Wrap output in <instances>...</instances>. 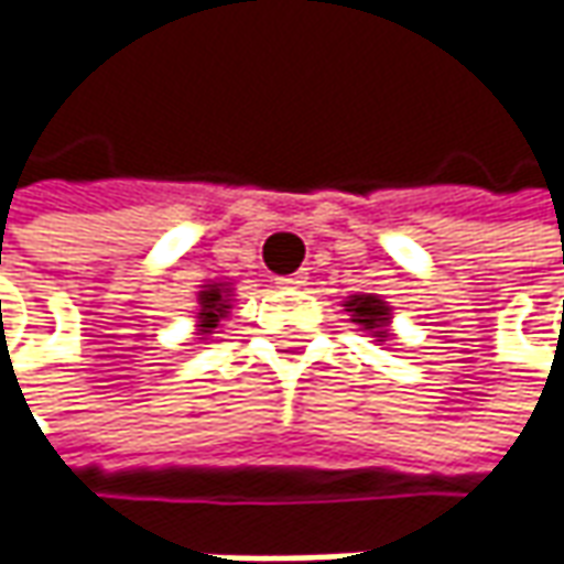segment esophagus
<instances>
[{
	"instance_id": "34e87169",
	"label": "esophagus",
	"mask_w": 564,
	"mask_h": 564,
	"mask_svg": "<svg viewBox=\"0 0 564 564\" xmlns=\"http://www.w3.org/2000/svg\"><path fill=\"white\" fill-rule=\"evenodd\" d=\"M307 279H311V275H307L304 270L289 272V275H275V285H279V289H304V285H307Z\"/></svg>"
}]
</instances>
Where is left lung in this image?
Returning <instances> with one entry per match:
<instances>
[{"label":"left lung","mask_w":564,"mask_h":564,"mask_svg":"<svg viewBox=\"0 0 564 564\" xmlns=\"http://www.w3.org/2000/svg\"><path fill=\"white\" fill-rule=\"evenodd\" d=\"M341 307H345V314L351 316V323L358 326L360 333H367V336L373 338L377 345H389L392 341V304L377 292H355L348 294L345 301H341Z\"/></svg>","instance_id":"8db88e82"}]
</instances>
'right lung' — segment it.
Listing matches in <instances>:
<instances>
[{
    "label": "right lung",
    "mask_w": 564,
    "mask_h": 564,
    "mask_svg": "<svg viewBox=\"0 0 564 564\" xmlns=\"http://www.w3.org/2000/svg\"><path fill=\"white\" fill-rule=\"evenodd\" d=\"M231 301H235V285L231 282H206L200 285V292H197V333L194 336L209 338L216 329H219V323L231 314Z\"/></svg>",
    "instance_id": "add662e5"
}]
</instances>
